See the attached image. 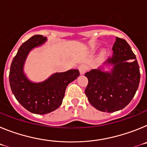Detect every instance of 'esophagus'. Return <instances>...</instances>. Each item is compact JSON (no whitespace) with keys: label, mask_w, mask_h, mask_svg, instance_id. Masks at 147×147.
Returning a JSON list of instances; mask_svg holds the SVG:
<instances>
[{"label":"esophagus","mask_w":147,"mask_h":147,"mask_svg":"<svg viewBox=\"0 0 147 147\" xmlns=\"http://www.w3.org/2000/svg\"><path fill=\"white\" fill-rule=\"evenodd\" d=\"M78 68H79V71H80V74H84L86 72L87 69H88L87 66L85 65H84V64L80 65L79 66V67H78Z\"/></svg>","instance_id":"34e87169"}]
</instances>
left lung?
Listing matches in <instances>:
<instances>
[{
  "label": "left lung",
  "instance_id": "left-lung-1",
  "mask_svg": "<svg viewBox=\"0 0 147 147\" xmlns=\"http://www.w3.org/2000/svg\"><path fill=\"white\" fill-rule=\"evenodd\" d=\"M108 66L111 70L105 71ZM85 76L88 80L85 94L90 103L100 111L113 113L131 102L138 88L141 75L129 45L124 39L116 37L112 57Z\"/></svg>",
  "mask_w": 147,
  "mask_h": 147
}]
</instances>
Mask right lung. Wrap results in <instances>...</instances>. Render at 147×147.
Returning a JSON list of instances; mask_svg holds the SVG:
<instances>
[{
  "label": "right lung",
  "mask_w": 147,
  "mask_h": 147,
  "mask_svg": "<svg viewBox=\"0 0 147 147\" xmlns=\"http://www.w3.org/2000/svg\"><path fill=\"white\" fill-rule=\"evenodd\" d=\"M47 41L42 35H34L23 43L13 59L9 71V84L19 103L29 112L44 115L60 107L68 84L80 76L77 69L54 73L40 82L31 81L24 73V65L30 51Z\"/></svg>",
  "instance_id": "1"
}]
</instances>
